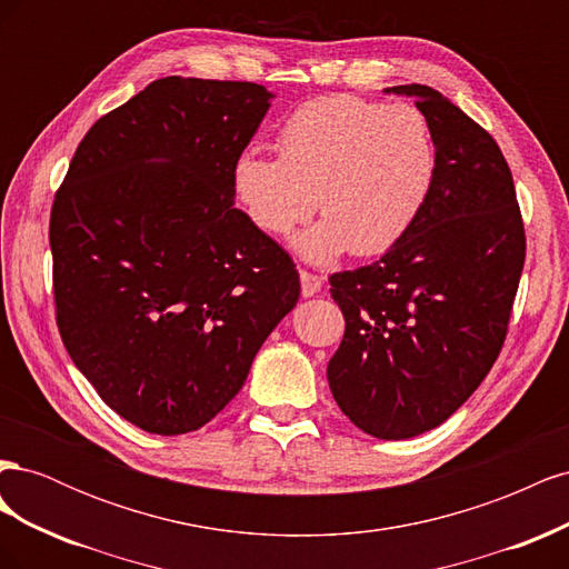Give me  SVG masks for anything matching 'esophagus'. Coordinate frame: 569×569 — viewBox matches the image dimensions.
<instances>
[{"mask_svg": "<svg viewBox=\"0 0 569 569\" xmlns=\"http://www.w3.org/2000/svg\"><path fill=\"white\" fill-rule=\"evenodd\" d=\"M299 280H301V295L303 297L318 295L320 287H322L320 274H313V272H308V270H299Z\"/></svg>", "mask_w": 569, "mask_h": 569, "instance_id": "34e87169", "label": "esophagus"}]
</instances>
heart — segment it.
Instances as JSON below:
<instances>
[{
    "label": "heart",
    "instance_id": "1",
    "mask_svg": "<svg viewBox=\"0 0 569 569\" xmlns=\"http://www.w3.org/2000/svg\"><path fill=\"white\" fill-rule=\"evenodd\" d=\"M278 159L242 151L230 184L256 230L284 237L313 216L297 239L316 263L349 251L391 249L420 213L435 176L427 118L408 104L385 107L358 94H325L289 111L274 130Z\"/></svg>",
    "mask_w": 569,
    "mask_h": 569
}]
</instances>
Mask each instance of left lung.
<instances>
[{
  "label": "left lung",
  "mask_w": 569,
  "mask_h": 569,
  "mask_svg": "<svg viewBox=\"0 0 569 569\" xmlns=\"http://www.w3.org/2000/svg\"><path fill=\"white\" fill-rule=\"evenodd\" d=\"M389 92L416 97L437 149L435 176L380 261L330 278L347 327L327 382L366 435L408 439L451 418L496 363L527 239L493 137L427 84Z\"/></svg>",
  "instance_id": "1"
}]
</instances>
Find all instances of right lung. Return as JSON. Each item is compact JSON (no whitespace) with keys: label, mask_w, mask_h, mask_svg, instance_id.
Instances as JSON below:
<instances>
[{"label":"right lung","mask_w":569,"mask_h":569,"mask_svg":"<svg viewBox=\"0 0 569 569\" xmlns=\"http://www.w3.org/2000/svg\"><path fill=\"white\" fill-rule=\"evenodd\" d=\"M270 97L244 80H153L82 137L51 203L63 347L144 432L216 418L299 301L295 261L230 184Z\"/></svg>","instance_id":"1"}]
</instances>
